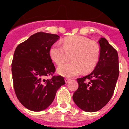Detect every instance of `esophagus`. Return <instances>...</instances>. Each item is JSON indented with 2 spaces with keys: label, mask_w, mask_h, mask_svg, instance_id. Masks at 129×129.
I'll return each mask as SVG.
<instances>
[{
  "label": "esophagus",
  "mask_w": 129,
  "mask_h": 129,
  "mask_svg": "<svg viewBox=\"0 0 129 129\" xmlns=\"http://www.w3.org/2000/svg\"><path fill=\"white\" fill-rule=\"evenodd\" d=\"M64 80H65V83H68V82H69V81H70V79L65 78V79H64Z\"/></svg>",
  "instance_id": "obj_1"
}]
</instances>
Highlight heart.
Segmentation results:
<instances>
[{"mask_svg":"<svg viewBox=\"0 0 129 129\" xmlns=\"http://www.w3.org/2000/svg\"><path fill=\"white\" fill-rule=\"evenodd\" d=\"M100 50L98 43L82 36H74L66 39L61 44L56 42L50 49V55L57 65H61L70 59L72 61L60 66L59 74L73 77L85 72L92 70L100 58Z\"/></svg>","mask_w":129,"mask_h":129,"instance_id":"b5f03b06","label":"heart"}]
</instances>
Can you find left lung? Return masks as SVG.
<instances>
[{
	"instance_id": "1",
	"label": "left lung",
	"mask_w": 129,
	"mask_h": 129,
	"mask_svg": "<svg viewBox=\"0 0 129 129\" xmlns=\"http://www.w3.org/2000/svg\"><path fill=\"white\" fill-rule=\"evenodd\" d=\"M100 58L92 73L77 79L79 87L73 100L81 110L94 112L108 103L114 92L119 76V60L117 51L104 37L98 41Z\"/></svg>"
}]
</instances>
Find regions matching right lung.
Listing matches in <instances>:
<instances>
[{"mask_svg":"<svg viewBox=\"0 0 129 129\" xmlns=\"http://www.w3.org/2000/svg\"><path fill=\"white\" fill-rule=\"evenodd\" d=\"M59 38L56 34L35 33L15 50L11 64L13 87L18 100L29 110L39 112L48 108L65 84L61 76L45 79L55 70L50 49Z\"/></svg>","mask_w":129,"mask_h":129,"instance_id":"right-lung-1","label":"right lung"}]
</instances>
